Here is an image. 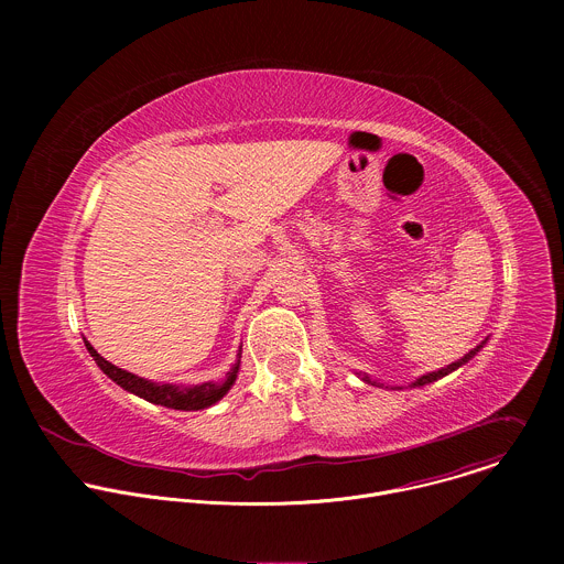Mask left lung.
I'll return each instance as SVG.
<instances>
[{
    "label": "left lung",
    "mask_w": 564,
    "mask_h": 564,
    "mask_svg": "<svg viewBox=\"0 0 564 564\" xmlns=\"http://www.w3.org/2000/svg\"><path fill=\"white\" fill-rule=\"evenodd\" d=\"M487 341H489V337L481 341V344H477L473 350H468L462 359H457V361H453V364H448V366H444V368H440V370H435V372H426V375H422V377H417L415 381H411L409 383V388H420V386H426V383H433V381H437V379H442V377H446V375H451L453 370H457V368H462L464 364H468L481 348L487 346ZM357 377L361 379V381H366V383H372V386H379V388H383V383H379L377 379H370L366 372H357ZM386 388H390V386H386ZM394 388H399L401 390V386H394ZM392 388V390H394Z\"/></svg>",
    "instance_id": "left-lung-1"
}]
</instances>
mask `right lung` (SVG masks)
<instances>
[{
    "label": "right lung",
    "mask_w": 564,
    "mask_h": 564,
    "mask_svg": "<svg viewBox=\"0 0 564 564\" xmlns=\"http://www.w3.org/2000/svg\"><path fill=\"white\" fill-rule=\"evenodd\" d=\"M85 346L89 350V355L94 357V361L98 364V368L111 379L116 381L120 388H124L127 392L149 401V404L155 406H165V409H174V411H203L214 406L216 401H220L229 388L234 386L236 377H238V368H240V352H243V346L238 348L236 355V364L229 368V372L225 375L223 381H205V383H196V386H178V383H160V381H151L144 377H138L129 370H122L118 366H113L111 361H107L102 355H98V350L85 339Z\"/></svg>",
    "instance_id": "right-lung-1"
}]
</instances>
